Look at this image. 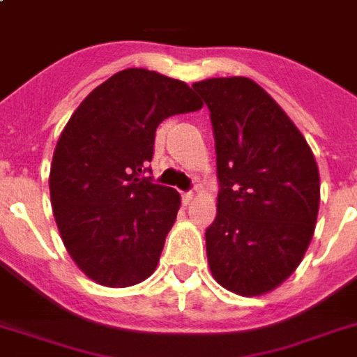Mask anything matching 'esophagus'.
Wrapping results in <instances>:
<instances>
[{
  "label": "esophagus",
  "instance_id": "1",
  "mask_svg": "<svg viewBox=\"0 0 357 357\" xmlns=\"http://www.w3.org/2000/svg\"><path fill=\"white\" fill-rule=\"evenodd\" d=\"M193 199H195V193H193V191H187V193H183V201H185L187 204H189V202L193 201Z\"/></svg>",
  "mask_w": 357,
  "mask_h": 357
}]
</instances>
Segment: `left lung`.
<instances>
[{
  "label": "left lung",
  "mask_w": 357,
  "mask_h": 357,
  "mask_svg": "<svg viewBox=\"0 0 357 357\" xmlns=\"http://www.w3.org/2000/svg\"><path fill=\"white\" fill-rule=\"evenodd\" d=\"M210 110L220 181L206 229L212 275L227 291L258 296L298 268L314 237L319 172L284 110L243 76L193 84Z\"/></svg>",
  "instance_id": "left-lung-1"
}]
</instances>
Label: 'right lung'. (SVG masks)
I'll return each instance as SVG.
<instances>
[{
	"label": "right lung",
	"instance_id": "add662e5",
	"mask_svg": "<svg viewBox=\"0 0 357 357\" xmlns=\"http://www.w3.org/2000/svg\"><path fill=\"white\" fill-rule=\"evenodd\" d=\"M201 107L185 82L126 68L74 110L53 153L50 193L68 255L95 283L132 287L156 269L181 199L143 174L158 124Z\"/></svg>",
	"mask_w": 357,
	"mask_h": 357
}]
</instances>
